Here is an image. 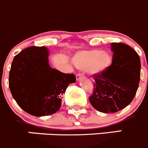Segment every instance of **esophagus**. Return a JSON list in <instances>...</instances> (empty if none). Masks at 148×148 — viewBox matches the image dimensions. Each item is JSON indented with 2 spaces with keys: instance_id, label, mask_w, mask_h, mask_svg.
Masks as SVG:
<instances>
[{
  "instance_id": "obj_1",
  "label": "esophagus",
  "mask_w": 148,
  "mask_h": 148,
  "mask_svg": "<svg viewBox=\"0 0 148 148\" xmlns=\"http://www.w3.org/2000/svg\"><path fill=\"white\" fill-rule=\"evenodd\" d=\"M83 75L81 73H78V74L76 75V80H77V81H79V80L82 78V77H83Z\"/></svg>"
}]
</instances>
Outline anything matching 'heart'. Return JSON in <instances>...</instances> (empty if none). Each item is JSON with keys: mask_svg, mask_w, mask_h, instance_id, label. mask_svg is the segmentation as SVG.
I'll return each mask as SVG.
<instances>
[{"mask_svg": "<svg viewBox=\"0 0 148 148\" xmlns=\"http://www.w3.org/2000/svg\"><path fill=\"white\" fill-rule=\"evenodd\" d=\"M73 61L79 69H88L91 75H99L110 67L112 57L109 52L93 49L77 52L74 55Z\"/></svg>", "mask_w": 148, "mask_h": 148, "instance_id": "b5f03b06", "label": "heart"}]
</instances>
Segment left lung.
<instances>
[{"instance_id":"left-lung-1","label":"left lung","mask_w":148,"mask_h":148,"mask_svg":"<svg viewBox=\"0 0 148 148\" xmlns=\"http://www.w3.org/2000/svg\"><path fill=\"white\" fill-rule=\"evenodd\" d=\"M112 63L102 73L94 75L93 94L89 101L102 113H114L128 106L134 99L140 79V59L132 47L112 43Z\"/></svg>"}]
</instances>
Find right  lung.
<instances>
[{
	"instance_id": "1",
	"label": "right lung",
	"mask_w": 148,
	"mask_h": 148,
	"mask_svg": "<svg viewBox=\"0 0 148 148\" xmlns=\"http://www.w3.org/2000/svg\"><path fill=\"white\" fill-rule=\"evenodd\" d=\"M45 47H30L16 55L9 73V88L18 106L36 116L56 113L73 74H65L49 65Z\"/></svg>"
}]
</instances>
